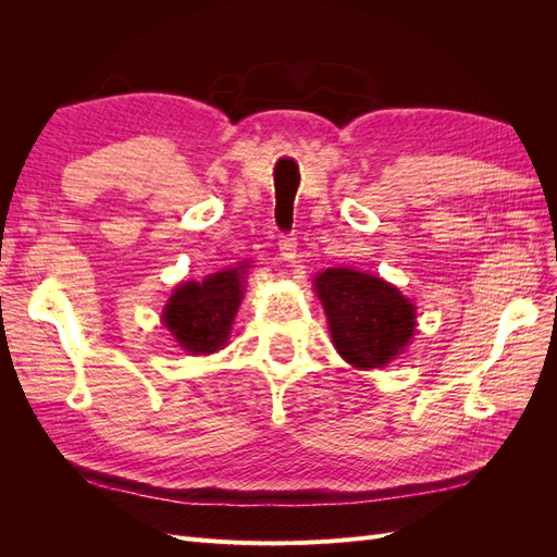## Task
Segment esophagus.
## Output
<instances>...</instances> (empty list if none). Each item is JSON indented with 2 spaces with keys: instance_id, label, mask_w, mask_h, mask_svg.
<instances>
[{
  "instance_id": "obj_1",
  "label": "esophagus",
  "mask_w": 557,
  "mask_h": 557,
  "mask_svg": "<svg viewBox=\"0 0 557 557\" xmlns=\"http://www.w3.org/2000/svg\"><path fill=\"white\" fill-rule=\"evenodd\" d=\"M278 250H281V258L285 262H295L297 260V237H295V234H281Z\"/></svg>"
}]
</instances>
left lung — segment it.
<instances>
[{
    "label": "left lung",
    "mask_w": 557,
    "mask_h": 557,
    "mask_svg": "<svg viewBox=\"0 0 557 557\" xmlns=\"http://www.w3.org/2000/svg\"><path fill=\"white\" fill-rule=\"evenodd\" d=\"M313 283L332 344L348 364L385 367L409 346L416 307L393 283L346 267H330Z\"/></svg>",
    "instance_id": "left-lung-1"
}]
</instances>
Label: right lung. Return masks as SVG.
Masks as SVG:
<instances>
[{"label":"right lung","instance_id":"obj_1","mask_svg":"<svg viewBox=\"0 0 557 557\" xmlns=\"http://www.w3.org/2000/svg\"><path fill=\"white\" fill-rule=\"evenodd\" d=\"M248 262L223 269L201 283L178 285L162 311V323L176 344L195 356H209L227 344V336L244 297Z\"/></svg>","mask_w":557,"mask_h":557}]
</instances>
